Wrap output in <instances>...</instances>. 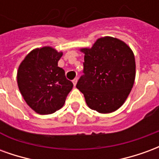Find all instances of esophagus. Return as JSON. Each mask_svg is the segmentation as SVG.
I'll return each mask as SVG.
<instances>
[{
    "label": "esophagus",
    "instance_id": "obj_1",
    "mask_svg": "<svg viewBox=\"0 0 159 159\" xmlns=\"http://www.w3.org/2000/svg\"><path fill=\"white\" fill-rule=\"evenodd\" d=\"M73 84H74V86H76V83H77V78H75V79L72 81Z\"/></svg>",
    "mask_w": 159,
    "mask_h": 159
}]
</instances>
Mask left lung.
<instances>
[{"label": "left lung", "instance_id": "left-lung-1", "mask_svg": "<svg viewBox=\"0 0 159 159\" xmlns=\"http://www.w3.org/2000/svg\"><path fill=\"white\" fill-rule=\"evenodd\" d=\"M85 53L83 75L76 88L83 93L87 105L100 113L117 110L126 100L135 77L134 56L120 40L106 36L98 39Z\"/></svg>", "mask_w": 159, "mask_h": 159}]
</instances>
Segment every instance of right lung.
Instances as JSON below:
<instances>
[{
  "label": "right lung",
  "mask_w": 159,
  "mask_h": 159,
  "mask_svg": "<svg viewBox=\"0 0 159 159\" xmlns=\"http://www.w3.org/2000/svg\"><path fill=\"white\" fill-rule=\"evenodd\" d=\"M50 47L32 50L18 70L19 91L31 109L39 114H51L60 109L73 83L58 66L62 56Z\"/></svg>",
  "instance_id": "right-lung-1"
}]
</instances>
